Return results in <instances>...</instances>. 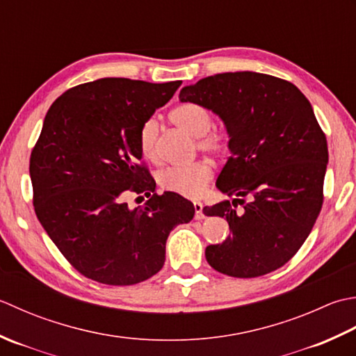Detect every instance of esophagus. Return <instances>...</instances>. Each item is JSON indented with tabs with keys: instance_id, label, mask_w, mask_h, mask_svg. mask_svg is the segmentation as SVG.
Listing matches in <instances>:
<instances>
[{
	"instance_id": "esophagus-1",
	"label": "esophagus",
	"mask_w": 356,
	"mask_h": 356,
	"mask_svg": "<svg viewBox=\"0 0 356 356\" xmlns=\"http://www.w3.org/2000/svg\"><path fill=\"white\" fill-rule=\"evenodd\" d=\"M193 207H195V220H204L206 215L202 212V204L200 201H193Z\"/></svg>"
}]
</instances>
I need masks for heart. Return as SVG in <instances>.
<instances>
[{
    "mask_svg": "<svg viewBox=\"0 0 356 356\" xmlns=\"http://www.w3.org/2000/svg\"><path fill=\"white\" fill-rule=\"evenodd\" d=\"M170 121L178 129L192 138H198L197 146L207 154L218 155L227 149V135L220 130H212V115L197 103H183L177 106L169 115ZM158 122L149 118L143 122L138 135V144L144 158L155 159L156 155ZM212 179V168L206 161H195L181 168H168L158 175L159 186L165 191L183 195V197H198Z\"/></svg>",
    "mask_w": 356,
    "mask_h": 356,
    "instance_id": "b5f03b06",
    "label": "heart"
}]
</instances>
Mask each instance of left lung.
I'll use <instances>...</instances> for the list:
<instances>
[{
	"mask_svg": "<svg viewBox=\"0 0 356 356\" xmlns=\"http://www.w3.org/2000/svg\"><path fill=\"white\" fill-rule=\"evenodd\" d=\"M179 101L221 118L230 156L216 187L234 206L249 200L243 212L229 200L202 209L230 227L226 241L206 248L207 263L235 278L280 269L306 241L323 206L329 152L309 99L286 79L227 72L183 87Z\"/></svg>",
	"mask_w": 356,
	"mask_h": 356,
	"instance_id": "1",
	"label": "left lung"
}]
</instances>
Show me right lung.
<instances>
[{"instance_id": "1", "label": "right lung", "mask_w": 356, "mask_h": 356, "mask_svg": "<svg viewBox=\"0 0 356 356\" xmlns=\"http://www.w3.org/2000/svg\"><path fill=\"white\" fill-rule=\"evenodd\" d=\"M179 86L101 78L72 87L47 111L29 168L35 213L87 278L132 286L154 277L170 230L193 218L191 201L155 193L138 144L143 122ZM130 191L146 194L147 204L130 209Z\"/></svg>"}]
</instances>
